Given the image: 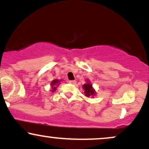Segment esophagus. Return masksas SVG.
Masks as SVG:
<instances>
[{"instance_id": "34e87169", "label": "esophagus", "mask_w": 149, "mask_h": 149, "mask_svg": "<svg viewBox=\"0 0 149 149\" xmlns=\"http://www.w3.org/2000/svg\"><path fill=\"white\" fill-rule=\"evenodd\" d=\"M69 83L74 85V84H76V80H70Z\"/></svg>"}]
</instances>
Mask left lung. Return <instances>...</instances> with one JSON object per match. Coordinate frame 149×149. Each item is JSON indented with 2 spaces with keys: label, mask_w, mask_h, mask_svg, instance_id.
Masks as SVG:
<instances>
[{
  "label": "left lung",
  "mask_w": 149,
  "mask_h": 149,
  "mask_svg": "<svg viewBox=\"0 0 149 149\" xmlns=\"http://www.w3.org/2000/svg\"><path fill=\"white\" fill-rule=\"evenodd\" d=\"M87 83L83 85V88L84 90V94L87 97H91L92 98L97 94L95 89L92 87V83L89 80H86Z\"/></svg>",
  "instance_id": "1"
}]
</instances>
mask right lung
<instances>
[{
	"instance_id": "right-lung-1",
	"label": "right lung",
	"mask_w": 149,
	"mask_h": 149,
	"mask_svg": "<svg viewBox=\"0 0 149 149\" xmlns=\"http://www.w3.org/2000/svg\"><path fill=\"white\" fill-rule=\"evenodd\" d=\"M60 80H58V79H55V80H53L50 83V86L52 88V90L51 91L52 92H54V91H56L57 90V88L60 85Z\"/></svg>"
}]
</instances>
